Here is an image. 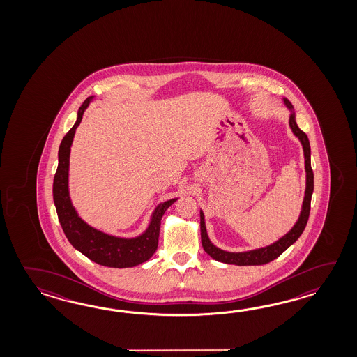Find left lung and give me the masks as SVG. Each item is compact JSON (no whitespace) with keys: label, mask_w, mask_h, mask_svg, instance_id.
I'll use <instances>...</instances> for the list:
<instances>
[{"label":"left lung","mask_w":357,"mask_h":357,"mask_svg":"<svg viewBox=\"0 0 357 357\" xmlns=\"http://www.w3.org/2000/svg\"><path fill=\"white\" fill-rule=\"evenodd\" d=\"M284 105L287 106L291 114H289V126L292 129V132L295 137H298L301 142L303 148V157H305V171H306V189H305V197H303V208L300 217L297 220L295 226L289 229V232L284 236H282L278 241L268 245L266 248H260L255 250L243 251V252H229L217 248L213 245L206 234L205 228L204 214L200 211V232H202V245L203 249L208 255H211L214 260H218L226 264H236V266H263L274 259L278 258L283 251L287 250L289 246L294 243H296L297 238L301 236L303 229L306 227V223L309 220L310 214L311 195L314 190V174L311 169L310 160V143L307 135L303 132V130L297 126L296 119H295V112L294 107L291 105L289 99H283Z\"/></svg>","instance_id":"obj_1"}]
</instances>
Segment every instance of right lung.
<instances>
[{"instance_id": "obj_1", "label": "right lung", "mask_w": 357, "mask_h": 357, "mask_svg": "<svg viewBox=\"0 0 357 357\" xmlns=\"http://www.w3.org/2000/svg\"><path fill=\"white\" fill-rule=\"evenodd\" d=\"M84 100L77 111V120L74 126L63 137L59 149V166L54 178V202L61 227L70 243L94 263L109 268H130L139 266L152 258L158 248L160 220L165 212L177 199L160 203L153 212L152 220L144 234L134 238H122L107 235L102 231L91 227L76 213L68 195V160L76 128L80 125L84 111L89 106L91 99Z\"/></svg>"}]
</instances>
